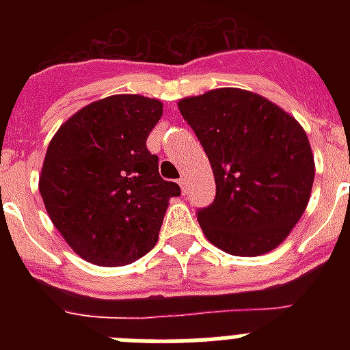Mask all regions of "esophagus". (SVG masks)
I'll return each instance as SVG.
<instances>
[{
    "label": "esophagus",
    "mask_w": 350,
    "mask_h": 350,
    "mask_svg": "<svg viewBox=\"0 0 350 350\" xmlns=\"http://www.w3.org/2000/svg\"><path fill=\"white\" fill-rule=\"evenodd\" d=\"M187 184H189V182H187V177H180L178 178V185H180V189H182V193H187Z\"/></svg>",
    "instance_id": "esophagus-1"
}]
</instances>
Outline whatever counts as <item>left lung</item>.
<instances>
[{
	"label": "left lung",
	"mask_w": 350,
	"mask_h": 350,
	"mask_svg": "<svg viewBox=\"0 0 350 350\" xmlns=\"http://www.w3.org/2000/svg\"><path fill=\"white\" fill-rule=\"evenodd\" d=\"M215 178V200L198 210L208 242L231 256L267 254L308 205L315 165L298 120L245 89L221 88L178 101Z\"/></svg>",
	"instance_id": "8db88e82"
}]
</instances>
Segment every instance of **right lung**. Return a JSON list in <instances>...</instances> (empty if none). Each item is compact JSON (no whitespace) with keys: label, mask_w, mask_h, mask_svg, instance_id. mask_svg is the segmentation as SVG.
I'll return each instance as SVG.
<instances>
[{"label":"right lung","mask_w":350,"mask_h":350,"mask_svg":"<svg viewBox=\"0 0 350 350\" xmlns=\"http://www.w3.org/2000/svg\"><path fill=\"white\" fill-rule=\"evenodd\" d=\"M163 103L116 94L83 107L45 154L40 194L68 245L98 267H122L152 249L175 182L161 178L147 138Z\"/></svg>","instance_id":"obj_1"}]
</instances>
